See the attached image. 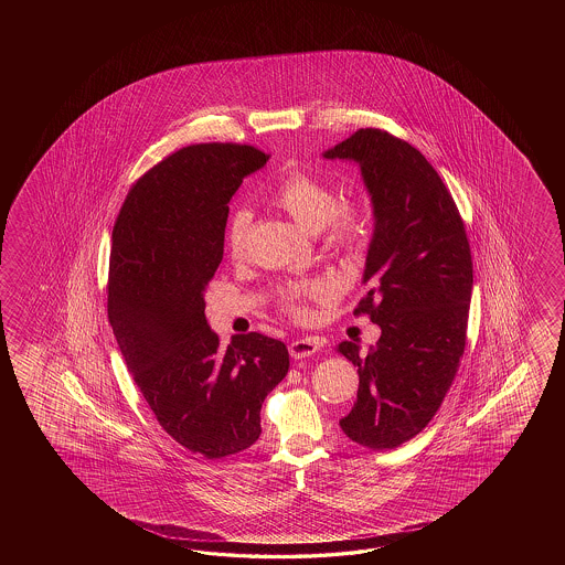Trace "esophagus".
Returning a JSON list of instances; mask_svg holds the SVG:
<instances>
[{
  "instance_id": "esophagus-1",
  "label": "esophagus",
  "mask_w": 565,
  "mask_h": 565,
  "mask_svg": "<svg viewBox=\"0 0 565 565\" xmlns=\"http://www.w3.org/2000/svg\"><path fill=\"white\" fill-rule=\"evenodd\" d=\"M319 349H321L319 339H315V337H302V339L290 341L288 353H290L292 360H307V358L315 355Z\"/></svg>"
}]
</instances>
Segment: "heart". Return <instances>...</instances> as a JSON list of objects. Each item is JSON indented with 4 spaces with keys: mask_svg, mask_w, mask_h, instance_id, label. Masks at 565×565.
<instances>
[{
    "mask_svg": "<svg viewBox=\"0 0 565 565\" xmlns=\"http://www.w3.org/2000/svg\"><path fill=\"white\" fill-rule=\"evenodd\" d=\"M273 204L287 212L300 228L307 232H321L327 230L329 241L337 244H348L355 238L360 228V214L353 205L337 204L333 190L312 175L307 173H290L278 183L270 193ZM250 224L248 210H236L228 217L224 230V244L230 256L241 258L246 248V234ZM331 285L324 280H312L299 287H292L287 292V307L290 311L300 312V300L317 299L329 295Z\"/></svg>",
    "mask_w": 565,
    "mask_h": 565,
    "instance_id": "obj_1",
    "label": "heart"
}]
</instances>
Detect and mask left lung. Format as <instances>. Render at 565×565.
I'll return each instance as SVG.
<instances>
[{
    "label": "left lung",
    "instance_id": "obj_1",
    "mask_svg": "<svg viewBox=\"0 0 565 565\" xmlns=\"http://www.w3.org/2000/svg\"><path fill=\"white\" fill-rule=\"evenodd\" d=\"M353 161L372 200L373 234L361 282L382 335L365 355L341 341L360 373L353 408L339 420L353 443L396 448L440 408L465 351L472 260L452 195L418 149L380 129H360L323 151Z\"/></svg>",
    "mask_w": 565,
    "mask_h": 565
}]
</instances>
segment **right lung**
Wrapping results in <instances>:
<instances>
[{"mask_svg":"<svg viewBox=\"0 0 565 565\" xmlns=\"http://www.w3.org/2000/svg\"><path fill=\"white\" fill-rule=\"evenodd\" d=\"M266 161L250 145L183 147L132 185L113 228L108 321L122 360L161 428L205 458L258 440L263 402L288 372L282 341L220 348L204 312L230 198Z\"/></svg>","mask_w":565,"mask_h":565,"instance_id":"obj_1","label":"right lung"}]
</instances>
